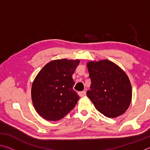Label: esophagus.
Returning a JSON list of instances; mask_svg holds the SVG:
<instances>
[{
    "label": "esophagus",
    "mask_w": 150,
    "mask_h": 150,
    "mask_svg": "<svg viewBox=\"0 0 150 150\" xmlns=\"http://www.w3.org/2000/svg\"><path fill=\"white\" fill-rule=\"evenodd\" d=\"M79 95L81 97L85 96L86 95V92L85 91H81V92H79Z\"/></svg>",
    "instance_id": "1"
}]
</instances>
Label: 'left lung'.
Listing matches in <instances>:
<instances>
[{
	"label": "left lung",
	"instance_id": "left-lung-1",
	"mask_svg": "<svg viewBox=\"0 0 150 150\" xmlns=\"http://www.w3.org/2000/svg\"><path fill=\"white\" fill-rule=\"evenodd\" d=\"M91 81L87 95L96 110L108 118L125 112L132 100L130 81L126 73L107 59L87 63Z\"/></svg>",
	"mask_w": 150,
	"mask_h": 150
}]
</instances>
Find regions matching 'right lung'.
<instances>
[{"mask_svg": "<svg viewBox=\"0 0 150 150\" xmlns=\"http://www.w3.org/2000/svg\"><path fill=\"white\" fill-rule=\"evenodd\" d=\"M79 59H56L47 63L35 77L31 95L35 110L49 121L63 118L75 107L79 96L73 89L72 75Z\"/></svg>", "mask_w": 150, "mask_h": 150, "instance_id": "right-lung-1", "label": "right lung"}]
</instances>
